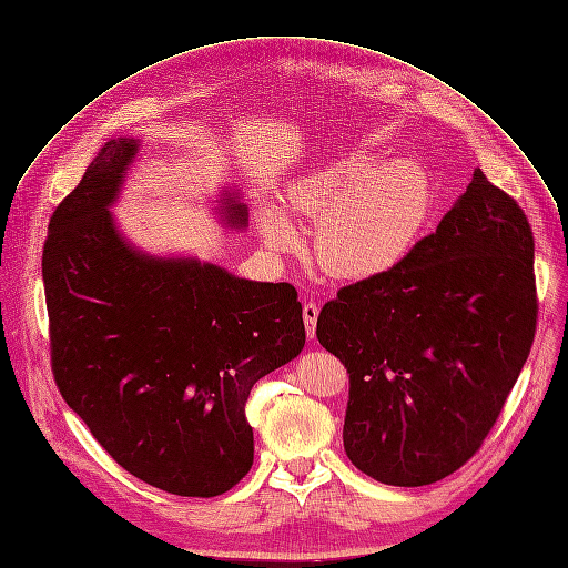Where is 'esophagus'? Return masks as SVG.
<instances>
[{
	"label": "esophagus",
	"instance_id": "esophagus-1",
	"mask_svg": "<svg viewBox=\"0 0 568 568\" xmlns=\"http://www.w3.org/2000/svg\"><path fill=\"white\" fill-rule=\"evenodd\" d=\"M317 315H320V304H315V302L304 304V325H306V334H308V338H311V341L315 338Z\"/></svg>",
	"mask_w": 568,
	"mask_h": 568
}]
</instances>
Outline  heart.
Masks as SVG:
<instances>
[{"mask_svg": "<svg viewBox=\"0 0 568 568\" xmlns=\"http://www.w3.org/2000/svg\"><path fill=\"white\" fill-rule=\"evenodd\" d=\"M292 215L317 223L313 262L329 278L372 281L397 268L415 248L432 211V185L420 164H381L351 155L315 169L285 196ZM274 251L297 245V230L278 211L262 215Z\"/></svg>", "mask_w": 568, "mask_h": 568, "instance_id": "b5f03b06", "label": "heart"}]
</instances>
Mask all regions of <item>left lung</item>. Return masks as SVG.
<instances>
[{
  "label": "left lung",
  "mask_w": 568,
  "mask_h": 568,
  "mask_svg": "<svg viewBox=\"0 0 568 568\" xmlns=\"http://www.w3.org/2000/svg\"><path fill=\"white\" fill-rule=\"evenodd\" d=\"M536 320L529 220L476 169L397 268L320 311L317 341L351 374L345 455L397 487L455 474L501 415Z\"/></svg>",
  "instance_id": "left-lung-1"
}]
</instances>
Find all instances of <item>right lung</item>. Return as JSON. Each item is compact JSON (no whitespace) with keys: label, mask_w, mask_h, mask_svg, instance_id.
Instances as JSON below:
<instances>
[{"label":"right lung","mask_w":568,"mask_h":568,"mask_svg":"<svg viewBox=\"0 0 568 568\" xmlns=\"http://www.w3.org/2000/svg\"><path fill=\"white\" fill-rule=\"evenodd\" d=\"M134 153V139L109 141L48 225L53 378L125 471L179 497H217L253 466V385L304 351L302 304L290 283L122 241L109 206ZM230 223H245L243 206Z\"/></svg>","instance_id":"obj_1"}]
</instances>
